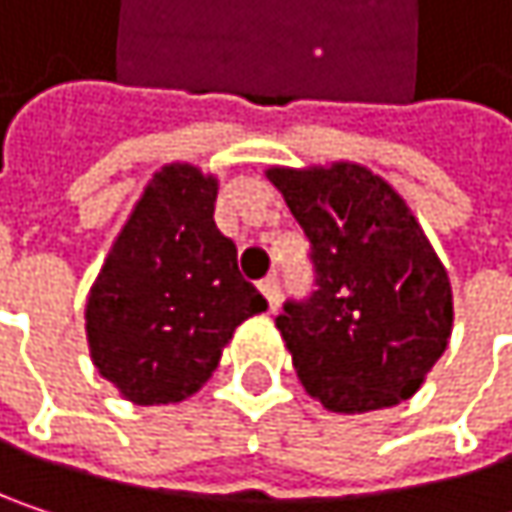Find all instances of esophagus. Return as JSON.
I'll return each mask as SVG.
<instances>
[{"label": "esophagus", "mask_w": 512, "mask_h": 512, "mask_svg": "<svg viewBox=\"0 0 512 512\" xmlns=\"http://www.w3.org/2000/svg\"><path fill=\"white\" fill-rule=\"evenodd\" d=\"M260 293L266 296V305H269V311H275V308H278V296H281V290H278V281H275V278H263V281H260Z\"/></svg>", "instance_id": "34e87169"}]
</instances>
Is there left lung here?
<instances>
[{
	"instance_id": "1",
	"label": "left lung",
	"mask_w": 512,
	"mask_h": 512,
	"mask_svg": "<svg viewBox=\"0 0 512 512\" xmlns=\"http://www.w3.org/2000/svg\"><path fill=\"white\" fill-rule=\"evenodd\" d=\"M311 240L317 290L275 326L305 391L361 415L412 397L454 332V290L406 198L361 162L269 165Z\"/></svg>"
}]
</instances>
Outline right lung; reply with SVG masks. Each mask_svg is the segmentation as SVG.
<instances>
[{"label": "right lung", "instance_id": "right-lung-1", "mask_svg": "<svg viewBox=\"0 0 512 512\" xmlns=\"http://www.w3.org/2000/svg\"><path fill=\"white\" fill-rule=\"evenodd\" d=\"M216 195L219 177L192 162L156 168L88 290L91 361L136 406L201 391L237 326L266 311L213 222Z\"/></svg>", "mask_w": 512, "mask_h": 512}]
</instances>
